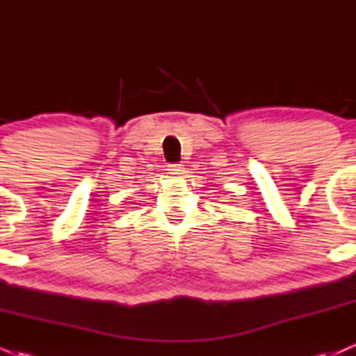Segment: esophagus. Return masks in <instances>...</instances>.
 Listing matches in <instances>:
<instances>
[{"mask_svg": "<svg viewBox=\"0 0 356 356\" xmlns=\"http://www.w3.org/2000/svg\"><path fill=\"white\" fill-rule=\"evenodd\" d=\"M169 170L170 174H182V170H184V165L182 164H169Z\"/></svg>", "mask_w": 356, "mask_h": 356, "instance_id": "34e87169", "label": "esophagus"}]
</instances>
